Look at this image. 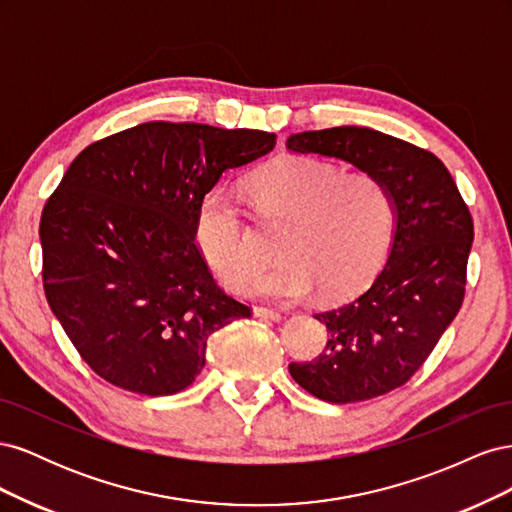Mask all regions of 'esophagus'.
<instances>
[{
    "mask_svg": "<svg viewBox=\"0 0 512 512\" xmlns=\"http://www.w3.org/2000/svg\"><path fill=\"white\" fill-rule=\"evenodd\" d=\"M254 316L256 318H269V320H282V314L277 309H269V307H254Z\"/></svg>",
    "mask_w": 512,
    "mask_h": 512,
    "instance_id": "1",
    "label": "esophagus"
}]
</instances>
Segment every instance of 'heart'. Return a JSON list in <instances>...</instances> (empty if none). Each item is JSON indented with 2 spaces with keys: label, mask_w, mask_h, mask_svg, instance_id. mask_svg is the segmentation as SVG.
Masks as SVG:
<instances>
[{
  "label": "heart",
  "mask_w": 512,
  "mask_h": 512,
  "mask_svg": "<svg viewBox=\"0 0 512 512\" xmlns=\"http://www.w3.org/2000/svg\"><path fill=\"white\" fill-rule=\"evenodd\" d=\"M267 220H286L282 265L258 273L262 258L241 207L224 192H209L198 207L196 241L205 260L232 290L297 301L320 288L342 299L378 271L393 235V205L369 173L342 175L312 158H280L247 183Z\"/></svg>",
  "instance_id": "b5f03b06"
}]
</instances>
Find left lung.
Returning <instances> with one entry per match:
<instances>
[{"instance_id":"1","label":"left lung","mask_w":512,"mask_h":512,"mask_svg":"<svg viewBox=\"0 0 512 512\" xmlns=\"http://www.w3.org/2000/svg\"><path fill=\"white\" fill-rule=\"evenodd\" d=\"M292 153H318L374 175L393 205L389 256L371 286L316 314L329 329L318 359L290 363L307 393L352 404L406 384L459 312L474 241L472 215L433 153L359 126L290 134Z\"/></svg>"}]
</instances>
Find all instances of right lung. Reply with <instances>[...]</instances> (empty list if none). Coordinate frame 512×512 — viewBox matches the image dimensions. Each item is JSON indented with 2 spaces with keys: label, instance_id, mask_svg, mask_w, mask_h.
I'll use <instances>...</instances> for the list:
<instances>
[{
  "label": "right lung",
  "instance_id": "1",
  "mask_svg": "<svg viewBox=\"0 0 512 512\" xmlns=\"http://www.w3.org/2000/svg\"><path fill=\"white\" fill-rule=\"evenodd\" d=\"M275 134L149 121L74 158L40 220L51 312L83 361L149 397L190 386L209 337L250 318L215 284L196 237L198 207L230 168Z\"/></svg>",
  "mask_w": 512,
  "mask_h": 512
}]
</instances>
